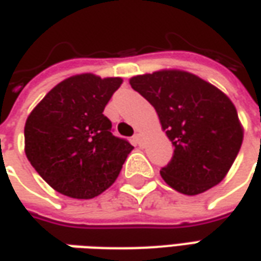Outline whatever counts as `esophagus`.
Returning a JSON list of instances; mask_svg holds the SVG:
<instances>
[{"label": "esophagus", "mask_w": 261, "mask_h": 261, "mask_svg": "<svg viewBox=\"0 0 261 261\" xmlns=\"http://www.w3.org/2000/svg\"><path fill=\"white\" fill-rule=\"evenodd\" d=\"M134 141H136L138 145H141V141H142L141 133H136V134H134Z\"/></svg>", "instance_id": "34e87169"}]
</instances>
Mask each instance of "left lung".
<instances>
[{
	"label": "left lung",
	"mask_w": 261,
	"mask_h": 261,
	"mask_svg": "<svg viewBox=\"0 0 261 261\" xmlns=\"http://www.w3.org/2000/svg\"><path fill=\"white\" fill-rule=\"evenodd\" d=\"M130 85L155 108L175 147L170 162L161 169L164 180L187 196L218 185L243 140L229 97L197 75L177 69L137 75Z\"/></svg>",
	"instance_id": "1"
}]
</instances>
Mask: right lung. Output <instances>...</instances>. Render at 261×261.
<instances>
[{
    "mask_svg": "<svg viewBox=\"0 0 261 261\" xmlns=\"http://www.w3.org/2000/svg\"><path fill=\"white\" fill-rule=\"evenodd\" d=\"M121 78L81 74L48 92L25 124V152L56 192L93 198L112 186L133 145L113 136L103 110Z\"/></svg>",
    "mask_w": 261,
    "mask_h": 261,
    "instance_id": "1",
    "label": "right lung"
}]
</instances>
